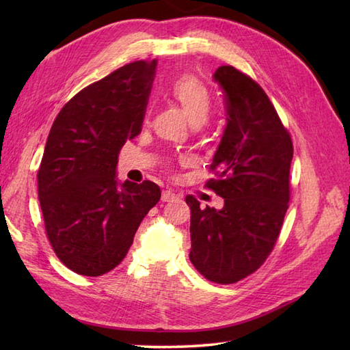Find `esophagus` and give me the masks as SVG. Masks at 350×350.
<instances>
[{
	"label": "esophagus",
	"instance_id": "34e87169",
	"mask_svg": "<svg viewBox=\"0 0 350 350\" xmlns=\"http://www.w3.org/2000/svg\"><path fill=\"white\" fill-rule=\"evenodd\" d=\"M176 198H177V196L174 194V192H171V191H162V196H161L162 202H174Z\"/></svg>",
	"mask_w": 350,
	"mask_h": 350
}]
</instances>
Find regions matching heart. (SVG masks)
<instances>
[{
	"label": "heart",
	"mask_w": 350,
	"mask_h": 350,
	"mask_svg": "<svg viewBox=\"0 0 350 350\" xmlns=\"http://www.w3.org/2000/svg\"><path fill=\"white\" fill-rule=\"evenodd\" d=\"M174 100L179 103L192 124H203L212 109V98L207 88L192 77L176 81L171 88Z\"/></svg>",
	"instance_id": "heart-1"
}]
</instances>
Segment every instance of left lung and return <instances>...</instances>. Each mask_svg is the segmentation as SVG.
<instances>
[{"label":"left lung","mask_w":350,"mask_h":350,"mask_svg":"<svg viewBox=\"0 0 350 350\" xmlns=\"http://www.w3.org/2000/svg\"><path fill=\"white\" fill-rule=\"evenodd\" d=\"M226 96L227 126L215 152L217 179L206 183L224 207L200 209L188 196L191 252L209 281L233 284L256 272L275 247L284 221L293 144L267 94L256 81L221 66L213 73Z\"/></svg>","instance_id":"obj_1"}]
</instances>
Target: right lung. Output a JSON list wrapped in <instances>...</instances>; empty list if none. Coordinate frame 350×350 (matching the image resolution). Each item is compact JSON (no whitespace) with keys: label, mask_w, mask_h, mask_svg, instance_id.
I'll return each instance as SVG.
<instances>
[{"label":"right lung","mask_w":350,"mask_h":350,"mask_svg":"<svg viewBox=\"0 0 350 350\" xmlns=\"http://www.w3.org/2000/svg\"><path fill=\"white\" fill-rule=\"evenodd\" d=\"M158 62H133L83 88L52 123L37 187L48 239L70 271H113L161 189L117 180L120 148L141 132Z\"/></svg>","instance_id":"obj_1"}]
</instances>
